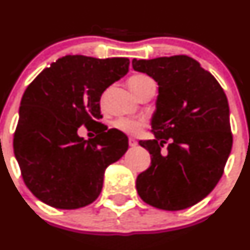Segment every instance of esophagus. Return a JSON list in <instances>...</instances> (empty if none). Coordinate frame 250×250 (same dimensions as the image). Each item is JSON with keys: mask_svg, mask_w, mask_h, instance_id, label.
<instances>
[{"mask_svg": "<svg viewBox=\"0 0 250 250\" xmlns=\"http://www.w3.org/2000/svg\"><path fill=\"white\" fill-rule=\"evenodd\" d=\"M138 145V141L134 139V138H129V146L134 147V146Z\"/></svg>", "mask_w": 250, "mask_h": 250, "instance_id": "1", "label": "esophagus"}]
</instances>
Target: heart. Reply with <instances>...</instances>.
Masks as SVG:
<instances>
[{
	"label": "heart",
	"mask_w": 250,
	"mask_h": 250,
	"mask_svg": "<svg viewBox=\"0 0 250 250\" xmlns=\"http://www.w3.org/2000/svg\"><path fill=\"white\" fill-rule=\"evenodd\" d=\"M128 85L132 89V92L135 95H139L144 90L147 89L151 85H156L155 81L151 77L146 76L144 74H135L133 76L128 78ZM144 121L138 120V118H128V117H121L115 121L113 125L117 129L122 130V132L127 133V134H137L138 132L144 127Z\"/></svg>",
	"instance_id": "1"
}]
</instances>
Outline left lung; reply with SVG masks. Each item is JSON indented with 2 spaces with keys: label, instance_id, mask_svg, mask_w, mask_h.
<instances>
[{
  "label": "left lung",
  "instance_id": "left-lung-1",
  "mask_svg": "<svg viewBox=\"0 0 250 250\" xmlns=\"http://www.w3.org/2000/svg\"><path fill=\"white\" fill-rule=\"evenodd\" d=\"M132 65L158 83L155 139L139 141L151 166L138 175L137 191L155 208H188L223 176L232 147L228 98L215 77L188 55L133 59Z\"/></svg>",
  "mask_w": 250,
  "mask_h": 250
}]
</instances>
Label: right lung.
Returning <instances> with one entry per match:
<instances>
[{
    "label": "right lung",
    "instance_id": "obj_1",
    "mask_svg": "<svg viewBox=\"0 0 250 250\" xmlns=\"http://www.w3.org/2000/svg\"><path fill=\"white\" fill-rule=\"evenodd\" d=\"M128 58L66 55L46 67L25 90L14 133L22 180L43 203L77 209L100 195L105 169L128 150V138L98 122L100 97L125 76ZM81 125L98 135L78 137Z\"/></svg>",
    "mask_w": 250,
    "mask_h": 250
}]
</instances>
